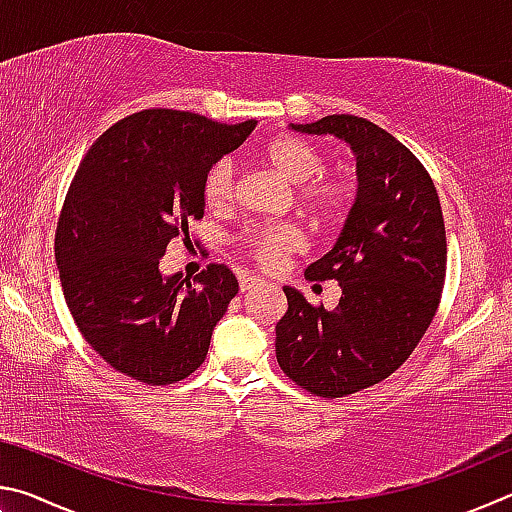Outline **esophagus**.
<instances>
[{
	"instance_id": "obj_1",
	"label": "esophagus",
	"mask_w": 512,
	"mask_h": 512,
	"mask_svg": "<svg viewBox=\"0 0 512 512\" xmlns=\"http://www.w3.org/2000/svg\"><path fill=\"white\" fill-rule=\"evenodd\" d=\"M262 280H259V277H253V275H244L239 280V289L241 291H253V289H257V287H262Z\"/></svg>"
}]
</instances>
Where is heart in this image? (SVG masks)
<instances>
[{
	"label": "heart",
	"mask_w": 512,
	"mask_h": 512,
	"mask_svg": "<svg viewBox=\"0 0 512 512\" xmlns=\"http://www.w3.org/2000/svg\"><path fill=\"white\" fill-rule=\"evenodd\" d=\"M266 162L275 173L291 185L300 187V201L318 221H332L345 212L350 205L352 189L339 176H325V158L316 146L302 142L298 137H275L266 146ZM235 167L230 160L214 162L205 173L203 198L214 210L232 205L235 201ZM257 259L266 266L280 262L284 255L302 246V235L291 225H273V228H259L248 237Z\"/></svg>",
	"instance_id": "b5f03b06"
}]
</instances>
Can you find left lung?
<instances>
[{"label":"left lung","mask_w":512,"mask_h":512,"mask_svg":"<svg viewBox=\"0 0 512 512\" xmlns=\"http://www.w3.org/2000/svg\"><path fill=\"white\" fill-rule=\"evenodd\" d=\"M289 128L332 135L357 160V196L339 239L305 271L339 282V305L311 307L284 287L289 309L275 327L287 377L314 395L343 397L400 368L436 316L447 266L443 210L418 158L372 121L329 115Z\"/></svg>","instance_id":"left-lung-1"}]
</instances>
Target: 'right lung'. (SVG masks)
I'll return each instance as SVG.
<instances>
[{
    "mask_svg": "<svg viewBox=\"0 0 512 512\" xmlns=\"http://www.w3.org/2000/svg\"><path fill=\"white\" fill-rule=\"evenodd\" d=\"M257 121L216 124L180 110H142L90 146L56 230L67 307L94 352L149 386L176 384L205 361L237 296L230 268L194 282L164 275L171 239L203 219L207 169L246 142Z\"/></svg>",
    "mask_w": 512,
    "mask_h": 512,
    "instance_id": "1",
    "label": "right lung"
}]
</instances>
